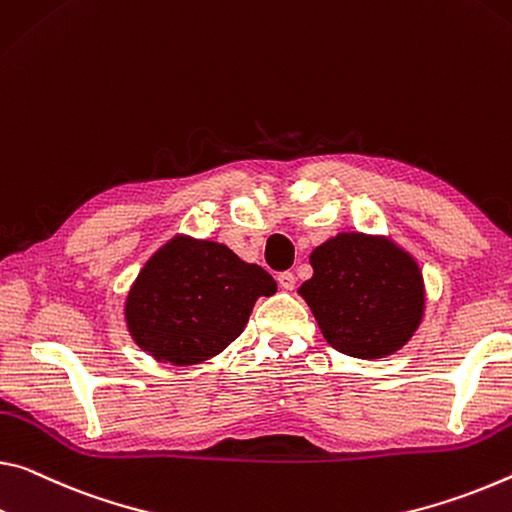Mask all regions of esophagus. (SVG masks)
<instances>
[{"mask_svg": "<svg viewBox=\"0 0 512 512\" xmlns=\"http://www.w3.org/2000/svg\"><path fill=\"white\" fill-rule=\"evenodd\" d=\"M278 285L282 287V289H285V291H291V289H294V285H296V278H294V273H280L278 275Z\"/></svg>", "mask_w": 512, "mask_h": 512, "instance_id": "1", "label": "esophagus"}]
</instances>
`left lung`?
<instances>
[{
    "label": "left lung",
    "mask_w": 512,
    "mask_h": 512,
    "mask_svg": "<svg viewBox=\"0 0 512 512\" xmlns=\"http://www.w3.org/2000/svg\"><path fill=\"white\" fill-rule=\"evenodd\" d=\"M314 275L298 287L326 342L376 360L410 342L424 319V278L410 253L387 237L342 232L310 255Z\"/></svg>",
    "instance_id": "left-lung-1"
}]
</instances>
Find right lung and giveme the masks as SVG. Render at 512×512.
Listing matches in <instances>:
<instances>
[{
    "label": "right lung",
    "mask_w": 512,
    "mask_h": 512,
    "mask_svg": "<svg viewBox=\"0 0 512 512\" xmlns=\"http://www.w3.org/2000/svg\"><path fill=\"white\" fill-rule=\"evenodd\" d=\"M278 285L262 266L216 241L177 234L154 253L125 300L129 335L175 367L214 358L246 328L259 296Z\"/></svg>",
    "instance_id": "add662e5"
}]
</instances>
